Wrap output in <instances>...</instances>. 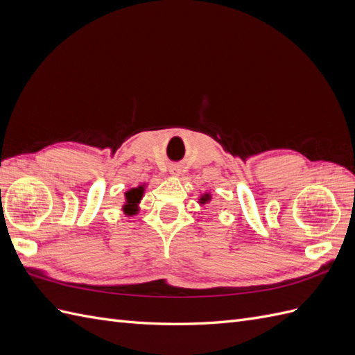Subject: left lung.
<instances>
[{"label": "left lung", "mask_w": 355, "mask_h": 355, "mask_svg": "<svg viewBox=\"0 0 355 355\" xmlns=\"http://www.w3.org/2000/svg\"><path fill=\"white\" fill-rule=\"evenodd\" d=\"M210 200V196L209 194H206L204 197H201V202H207Z\"/></svg>", "instance_id": "1"}]
</instances>
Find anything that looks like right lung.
I'll return each mask as SVG.
<instances>
[{"label":"right lung","mask_w":355,"mask_h":355,"mask_svg":"<svg viewBox=\"0 0 355 355\" xmlns=\"http://www.w3.org/2000/svg\"><path fill=\"white\" fill-rule=\"evenodd\" d=\"M144 194V187H139V188H133L130 191L125 192V206H124V211L125 214H135L136 213V206L137 202L141 201Z\"/></svg>","instance_id":"obj_1"}]
</instances>
